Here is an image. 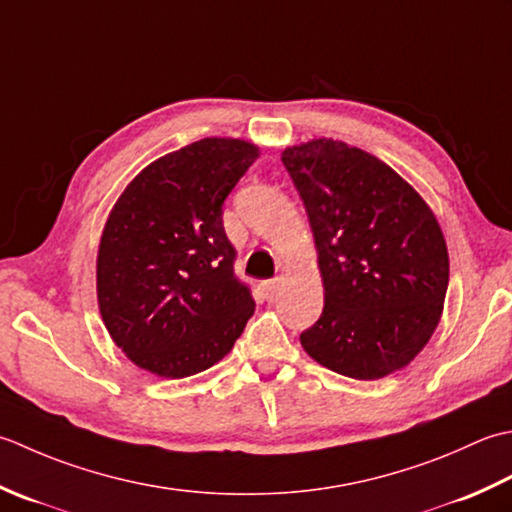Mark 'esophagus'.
Here are the masks:
<instances>
[{
  "instance_id": "esophagus-1",
  "label": "esophagus",
  "mask_w": 512,
  "mask_h": 512,
  "mask_svg": "<svg viewBox=\"0 0 512 512\" xmlns=\"http://www.w3.org/2000/svg\"><path fill=\"white\" fill-rule=\"evenodd\" d=\"M263 289H265L267 298H274V294L278 291V280H276V278H274V280H265V283H263Z\"/></svg>"
}]
</instances>
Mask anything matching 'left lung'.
Instances as JSON below:
<instances>
[{"instance_id":"1","label":"left lung","mask_w":512,"mask_h":512,"mask_svg":"<svg viewBox=\"0 0 512 512\" xmlns=\"http://www.w3.org/2000/svg\"><path fill=\"white\" fill-rule=\"evenodd\" d=\"M280 156L305 203L325 287L302 349L356 380L404 369L444 309L448 249L433 210L378 156L344 141L311 139Z\"/></svg>"}]
</instances>
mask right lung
Instances as JSON below:
<instances>
[{"instance_id":"add662e5","label":"right lung","mask_w":512,"mask_h":512,"mask_svg":"<svg viewBox=\"0 0 512 512\" xmlns=\"http://www.w3.org/2000/svg\"><path fill=\"white\" fill-rule=\"evenodd\" d=\"M258 156L243 139L194 141L143 168L110 210L97 302L110 338L139 369L170 380L210 369L252 318L223 203Z\"/></svg>"}]
</instances>
